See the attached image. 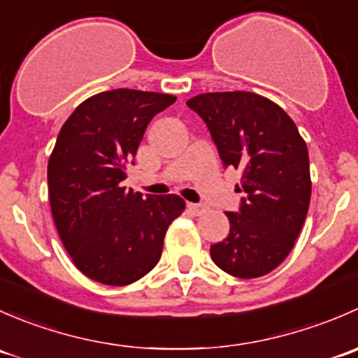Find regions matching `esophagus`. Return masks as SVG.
I'll list each match as a JSON object with an SVG mask.
<instances>
[{"instance_id": "34e87169", "label": "esophagus", "mask_w": 358, "mask_h": 358, "mask_svg": "<svg viewBox=\"0 0 358 358\" xmlns=\"http://www.w3.org/2000/svg\"><path fill=\"white\" fill-rule=\"evenodd\" d=\"M187 208H189V211H192L194 215H202V213L208 211V208H206V206L194 204V202H189V204H187Z\"/></svg>"}]
</instances>
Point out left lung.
Wrapping results in <instances>:
<instances>
[{"label": "left lung", "mask_w": 358, "mask_h": 358, "mask_svg": "<svg viewBox=\"0 0 358 358\" xmlns=\"http://www.w3.org/2000/svg\"><path fill=\"white\" fill-rule=\"evenodd\" d=\"M206 122L223 168L241 171L239 211H227L230 232L213 244L223 272L255 279L289 255L310 206L308 149L292 119L272 100L249 92L202 93L187 102Z\"/></svg>", "instance_id": "1"}]
</instances>
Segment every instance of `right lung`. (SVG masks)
<instances>
[{
    "mask_svg": "<svg viewBox=\"0 0 358 358\" xmlns=\"http://www.w3.org/2000/svg\"><path fill=\"white\" fill-rule=\"evenodd\" d=\"M164 93L119 88L85 100L69 115L48 161L55 227L90 279L126 286L157 265L168 227L185 202L122 187L147 126L175 103Z\"/></svg>",
    "mask_w": 358,
    "mask_h": 358,
    "instance_id": "add662e5",
    "label": "right lung"
}]
</instances>
